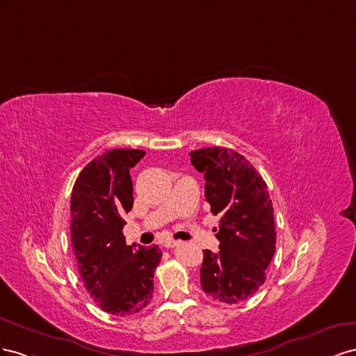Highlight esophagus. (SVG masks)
<instances>
[{
	"label": "esophagus",
	"instance_id": "obj_1",
	"mask_svg": "<svg viewBox=\"0 0 356 356\" xmlns=\"http://www.w3.org/2000/svg\"><path fill=\"white\" fill-rule=\"evenodd\" d=\"M176 246H179V241H171V240H167V241L164 243V248H167V249H170V248H176Z\"/></svg>",
	"mask_w": 356,
	"mask_h": 356
}]
</instances>
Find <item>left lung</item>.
I'll return each mask as SVG.
<instances>
[{"mask_svg":"<svg viewBox=\"0 0 356 356\" xmlns=\"http://www.w3.org/2000/svg\"><path fill=\"white\" fill-rule=\"evenodd\" d=\"M191 164L206 179V200L219 215V252L204 250L201 288L220 302L252 297L266 282L276 250V227L267 184L250 162L227 147L189 154Z\"/></svg>","mask_w":356,"mask_h":356,"instance_id":"left-lung-1","label":"left lung"}]
</instances>
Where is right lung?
Listing matches in <instances>:
<instances>
[{
	"label": "right lung",
	"mask_w": 356,
	"mask_h": 356,
	"mask_svg": "<svg viewBox=\"0 0 356 356\" xmlns=\"http://www.w3.org/2000/svg\"><path fill=\"white\" fill-rule=\"evenodd\" d=\"M145 150L113 149L80 171L71 192V243L90 297L104 312L129 316L143 310L154 293L162 252L156 245L128 246L122 228L133 209L129 168Z\"/></svg>",
	"instance_id": "right-lung-1"
}]
</instances>
